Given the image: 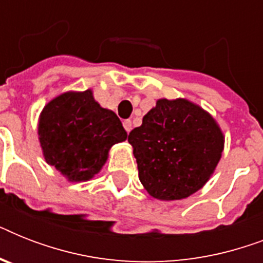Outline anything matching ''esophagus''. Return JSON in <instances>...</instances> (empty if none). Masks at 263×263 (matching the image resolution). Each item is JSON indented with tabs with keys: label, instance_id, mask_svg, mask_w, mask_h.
I'll return each instance as SVG.
<instances>
[{
	"label": "esophagus",
	"instance_id": "obj_1",
	"mask_svg": "<svg viewBox=\"0 0 263 263\" xmlns=\"http://www.w3.org/2000/svg\"><path fill=\"white\" fill-rule=\"evenodd\" d=\"M123 125H124V128H125V131H127V132H129L132 129V121H131V120H124Z\"/></svg>",
	"mask_w": 263,
	"mask_h": 263
}]
</instances>
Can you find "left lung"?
Instances as JSON below:
<instances>
[{
    "label": "left lung",
    "mask_w": 263,
    "mask_h": 263,
    "mask_svg": "<svg viewBox=\"0 0 263 263\" xmlns=\"http://www.w3.org/2000/svg\"><path fill=\"white\" fill-rule=\"evenodd\" d=\"M139 180L157 199H183L204 185L224 148V136L212 116L185 99H160L134 128Z\"/></svg>",
    "instance_id": "left-lung-1"
}]
</instances>
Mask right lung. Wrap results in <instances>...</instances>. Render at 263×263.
<instances>
[{"mask_svg": "<svg viewBox=\"0 0 263 263\" xmlns=\"http://www.w3.org/2000/svg\"><path fill=\"white\" fill-rule=\"evenodd\" d=\"M38 134L47 164L72 181L91 179L105 164L109 148L127 139L119 117L99 106L90 90L67 92L47 103Z\"/></svg>", "mask_w": 263, "mask_h": 263, "instance_id": "1", "label": "right lung"}]
</instances>
